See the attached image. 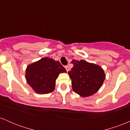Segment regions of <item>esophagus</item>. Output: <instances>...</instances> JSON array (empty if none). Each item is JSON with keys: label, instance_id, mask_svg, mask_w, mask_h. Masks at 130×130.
<instances>
[{"label": "esophagus", "instance_id": "34e87169", "mask_svg": "<svg viewBox=\"0 0 130 130\" xmlns=\"http://www.w3.org/2000/svg\"><path fill=\"white\" fill-rule=\"evenodd\" d=\"M65 69H66L67 72H68V71L70 70V68H69V67H68V66H65Z\"/></svg>", "mask_w": 130, "mask_h": 130}]
</instances>
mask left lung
Masks as SVG:
<instances>
[{"label": "left lung", "mask_w": 130, "mask_h": 130, "mask_svg": "<svg viewBox=\"0 0 130 130\" xmlns=\"http://www.w3.org/2000/svg\"><path fill=\"white\" fill-rule=\"evenodd\" d=\"M73 67L68 71L73 90L80 96L93 95L99 90L105 79V74L100 66L81 60H73Z\"/></svg>", "instance_id": "1"}]
</instances>
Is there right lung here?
Wrapping results in <instances>:
<instances>
[{
	"instance_id": "add662e5",
	"label": "right lung",
	"mask_w": 130,
	"mask_h": 130,
	"mask_svg": "<svg viewBox=\"0 0 130 130\" xmlns=\"http://www.w3.org/2000/svg\"><path fill=\"white\" fill-rule=\"evenodd\" d=\"M66 72L65 68L59 61L43 57L28 65L26 78L29 86L37 93H49L54 90L56 80L59 74Z\"/></svg>"
}]
</instances>
